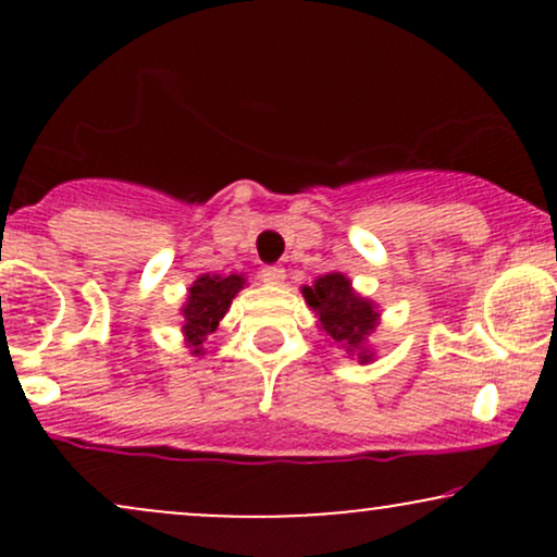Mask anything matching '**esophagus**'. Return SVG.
<instances>
[{
  "label": "esophagus",
  "mask_w": 557,
  "mask_h": 557,
  "mask_svg": "<svg viewBox=\"0 0 557 557\" xmlns=\"http://www.w3.org/2000/svg\"><path fill=\"white\" fill-rule=\"evenodd\" d=\"M261 280H264L267 285H283L285 283V270L283 267H264V270H261Z\"/></svg>",
  "instance_id": "obj_1"
}]
</instances>
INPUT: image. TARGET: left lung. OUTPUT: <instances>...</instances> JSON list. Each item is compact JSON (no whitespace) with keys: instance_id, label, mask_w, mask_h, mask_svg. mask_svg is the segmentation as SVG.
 Returning <instances> with one entry per match:
<instances>
[{"instance_id":"left-lung-1","label":"left lung","mask_w":557,"mask_h":557,"mask_svg":"<svg viewBox=\"0 0 557 557\" xmlns=\"http://www.w3.org/2000/svg\"><path fill=\"white\" fill-rule=\"evenodd\" d=\"M304 298L317 311L319 327L335 341L345 354H354L361 363L372 361L367 337L380 324V311L374 300L361 298L354 290L350 280L341 272H330L314 280V285H304Z\"/></svg>"}]
</instances>
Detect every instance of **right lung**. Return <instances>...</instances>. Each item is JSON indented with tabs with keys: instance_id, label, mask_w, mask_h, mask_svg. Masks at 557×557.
Instances as JSON below:
<instances>
[{
	"instance_id": "add662e5",
	"label": "right lung",
	"mask_w": 557,
	"mask_h": 557,
	"mask_svg": "<svg viewBox=\"0 0 557 557\" xmlns=\"http://www.w3.org/2000/svg\"><path fill=\"white\" fill-rule=\"evenodd\" d=\"M246 285L243 274H201L194 285L188 287L181 314H183V335L194 354H201V345L207 335H212L220 319L227 314L230 304L238 296L240 287Z\"/></svg>"
}]
</instances>
